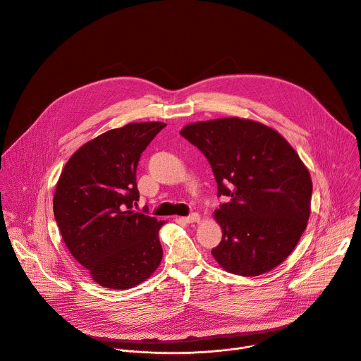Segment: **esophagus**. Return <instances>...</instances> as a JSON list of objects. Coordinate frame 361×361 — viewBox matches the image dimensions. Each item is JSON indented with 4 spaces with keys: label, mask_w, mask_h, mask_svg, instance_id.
<instances>
[{
    "label": "esophagus",
    "mask_w": 361,
    "mask_h": 361,
    "mask_svg": "<svg viewBox=\"0 0 361 361\" xmlns=\"http://www.w3.org/2000/svg\"><path fill=\"white\" fill-rule=\"evenodd\" d=\"M183 221L185 223H188V224H193V223H199L200 221V216L197 214V213H193V214H190V216H188V217H185L183 219Z\"/></svg>",
    "instance_id": "1"
}]
</instances>
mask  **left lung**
Segmentation results:
<instances>
[{
    "label": "left lung",
    "mask_w": 361,
    "mask_h": 361,
    "mask_svg": "<svg viewBox=\"0 0 361 361\" xmlns=\"http://www.w3.org/2000/svg\"><path fill=\"white\" fill-rule=\"evenodd\" d=\"M182 137L207 158L223 240L212 255L238 276H259L294 250L310 219L312 180L294 148L276 130L240 118L190 123Z\"/></svg>",
    "instance_id": "obj_1"
}]
</instances>
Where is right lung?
Here are the masks:
<instances>
[{
  "instance_id": "add662e5",
  "label": "right lung",
  "mask_w": 361,
  "mask_h": 361,
  "mask_svg": "<svg viewBox=\"0 0 361 361\" xmlns=\"http://www.w3.org/2000/svg\"><path fill=\"white\" fill-rule=\"evenodd\" d=\"M165 123H128L78 148L53 199L54 219L71 255L106 288L127 290L159 266L165 221L135 213L140 157Z\"/></svg>"
}]
</instances>
